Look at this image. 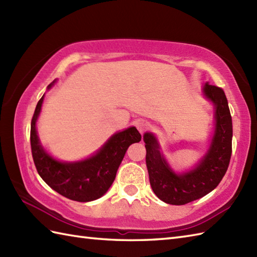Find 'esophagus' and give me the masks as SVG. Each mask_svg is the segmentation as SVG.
<instances>
[{
    "mask_svg": "<svg viewBox=\"0 0 257 257\" xmlns=\"http://www.w3.org/2000/svg\"><path fill=\"white\" fill-rule=\"evenodd\" d=\"M149 127V123L145 121V120H139V121L137 122V129L139 130V133L143 135L147 129H148Z\"/></svg>",
    "mask_w": 257,
    "mask_h": 257,
    "instance_id": "34e87169",
    "label": "esophagus"
}]
</instances>
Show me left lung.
<instances>
[{"instance_id": "obj_1", "label": "left lung", "mask_w": 257, "mask_h": 257, "mask_svg": "<svg viewBox=\"0 0 257 257\" xmlns=\"http://www.w3.org/2000/svg\"><path fill=\"white\" fill-rule=\"evenodd\" d=\"M203 95L214 106V134L209 149L193 169L176 173L160 152V145L152 133L144 135L146 163L150 185L155 194L168 204L183 205L198 200L214 190L230 163L232 155V117L222 88L206 83Z\"/></svg>"}]
</instances>
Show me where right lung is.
I'll use <instances>...</instances> for the list:
<instances>
[{"mask_svg": "<svg viewBox=\"0 0 257 257\" xmlns=\"http://www.w3.org/2000/svg\"><path fill=\"white\" fill-rule=\"evenodd\" d=\"M53 83L47 86L51 89ZM44 95L37 102L31 122V148L36 170L46 184L57 193L73 201L89 202L99 199L110 188L128 147L139 143L141 135L130 127L112 135L95 155L85 160L64 162L56 160L43 148L37 136L36 121Z\"/></svg>", "mask_w": 257, "mask_h": 257, "instance_id": "right-lung-1", "label": "right lung"}]
</instances>
